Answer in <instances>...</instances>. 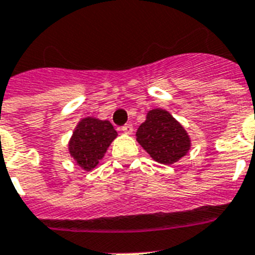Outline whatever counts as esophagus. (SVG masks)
<instances>
[{
  "label": "esophagus",
  "instance_id": "34e87169",
  "mask_svg": "<svg viewBox=\"0 0 255 255\" xmlns=\"http://www.w3.org/2000/svg\"><path fill=\"white\" fill-rule=\"evenodd\" d=\"M121 131L126 134H131L133 132V126L132 124H126V126L121 128Z\"/></svg>",
  "mask_w": 255,
  "mask_h": 255
}]
</instances>
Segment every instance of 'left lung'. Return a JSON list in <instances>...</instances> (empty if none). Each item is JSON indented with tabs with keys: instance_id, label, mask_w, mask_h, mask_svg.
I'll list each match as a JSON object with an SVG mask.
<instances>
[{
	"instance_id": "left-lung-1",
	"label": "left lung",
	"mask_w": 255,
	"mask_h": 255,
	"mask_svg": "<svg viewBox=\"0 0 255 255\" xmlns=\"http://www.w3.org/2000/svg\"><path fill=\"white\" fill-rule=\"evenodd\" d=\"M136 140L155 162L174 164L187 155L192 140L185 128L164 109H153L136 132Z\"/></svg>"
}]
</instances>
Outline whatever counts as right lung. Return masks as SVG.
<instances>
[{"mask_svg":"<svg viewBox=\"0 0 255 255\" xmlns=\"http://www.w3.org/2000/svg\"><path fill=\"white\" fill-rule=\"evenodd\" d=\"M118 133L109 121L85 117L76 124L68 141V153L79 167L92 171L105 157V153Z\"/></svg>","mask_w":255,"mask_h":255,"instance_id":"obj_1","label":"right lung"}]
</instances>
